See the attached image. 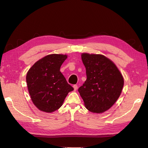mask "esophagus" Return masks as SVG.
Listing matches in <instances>:
<instances>
[{
  "label": "esophagus",
  "instance_id": "34e87169",
  "mask_svg": "<svg viewBox=\"0 0 148 148\" xmlns=\"http://www.w3.org/2000/svg\"><path fill=\"white\" fill-rule=\"evenodd\" d=\"M73 88H74V91H77V89H78V86L77 84H75L73 85Z\"/></svg>",
  "mask_w": 148,
  "mask_h": 148
}]
</instances>
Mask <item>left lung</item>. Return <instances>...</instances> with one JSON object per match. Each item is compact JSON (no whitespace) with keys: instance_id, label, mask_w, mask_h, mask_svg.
I'll return each mask as SVG.
<instances>
[{"instance_id":"8db88e82","label":"left lung","mask_w":148,"mask_h":148,"mask_svg":"<svg viewBox=\"0 0 148 148\" xmlns=\"http://www.w3.org/2000/svg\"><path fill=\"white\" fill-rule=\"evenodd\" d=\"M87 79L78 92L86 108L100 114L109 110L122 92L124 80L117 67L101 54H82Z\"/></svg>"}]
</instances>
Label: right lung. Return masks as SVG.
Returning <instances> with one entry per match:
<instances>
[{
	"label": "right lung",
	"mask_w": 148,
	"mask_h": 148,
	"mask_svg": "<svg viewBox=\"0 0 148 148\" xmlns=\"http://www.w3.org/2000/svg\"><path fill=\"white\" fill-rule=\"evenodd\" d=\"M67 56L50 54L39 60L26 75V83L31 99L37 108L51 113L59 109L68 93L73 88L60 72Z\"/></svg>",
	"instance_id": "1"
}]
</instances>
